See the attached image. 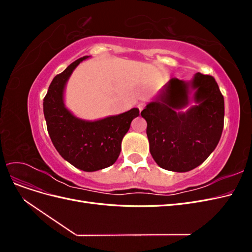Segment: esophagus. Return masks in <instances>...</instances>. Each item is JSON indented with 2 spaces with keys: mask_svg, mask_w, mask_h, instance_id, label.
Masks as SVG:
<instances>
[{
  "mask_svg": "<svg viewBox=\"0 0 252 252\" xmlns=\"http://www.w3.org/2000/svg\"><path fill=\"white\" fill-rule=\"evenodd\" d=\"M138 108H139V110H140V111H142V110L145 108V104H144V103H139V105H138Z\"/></svg>",
  "mask_w": 252,
  "mask_h": 252,
  "instance_id": "obj_1",
  "label": "esophagus"
}]
</instances>
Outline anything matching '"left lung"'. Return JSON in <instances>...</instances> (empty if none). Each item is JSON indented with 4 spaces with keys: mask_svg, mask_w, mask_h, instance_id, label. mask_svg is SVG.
Returning <instances> with one entry per match:
<instances>
[{
    "mask_svg": "<svg viewBox=\"0 0 252 252\" xmlns=\"http://www.w3.org/2000/svg\"><path fill=\"white\" fill-rule=\"evenodd\" d=\"M191 91L196 105L184 113ZM224 112V96L211 75L197 72L189 82L170 79L141 112L156 163L175 172L201 165L220 139Z\"/></svg>",
    "mask_w": 252,
    "mask_h": 252,
    "instance_id": "left-lung-1",
    "label": "left lung"
}]
</instances>
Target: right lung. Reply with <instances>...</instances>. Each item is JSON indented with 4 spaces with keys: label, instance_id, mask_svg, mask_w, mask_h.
Segmentation results:
<instances>
[{
    "label": "right lung",
    "instance_id": "add662e5",
    "mask_svg": "<svg viewBox=\"0 0 252 252\" xmlns=\"http://www.w3.org/2000/svg\"><path fill=\"white\" fill-rule=\"evenodd\" d=\"M88 58L86 56L74 61L53 78L44 97L43 109L51 142L61 157L77 168L90 172L116 163L122 140L140 111L132 108L118 116L85 121L73 116L65 107L66 83L75 67Z\"/></svg>",
    "mask_w": 252,
    "mask_h": 252
}]
</instances>
